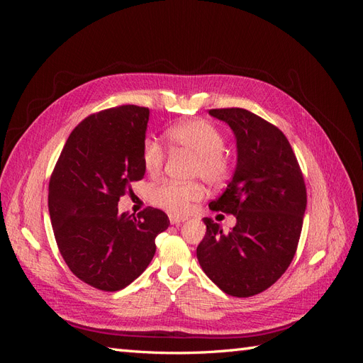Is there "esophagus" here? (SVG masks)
<instances>
[{"mask_svg": "<svg viewBox=\"0 0 363 363\" xmlns=\"http://www.w3.org/2000/svg\"><path fill=\"white\" fill-rule=\"evenodd\" d=\"M184 221H186V218H184V216L169 215V223H171L172 225H179V224H182V223H184Z\"/></svg>", "mask_w": 363, "mask_h": 363, "instance_id": "34e87169", "label": "esophagus"}]
</instances>
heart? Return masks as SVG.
Returning a JSON list of instances; mask_svg holds the SVG:
<instances>
[{"instance_id":"1","label":"heart","mask_w":363,"mask_h":363,"mask_svg":"<svg viewBox=\"0 0 363 363\" xmlns=\"http://www.w3.org/2000/svg\"><path fill=\"white\" fill-rule=\"evenodd\" d=\"M171 150L186 151L195 156L192 164L194 177H201L208 184H221L227 180L232 163L225 155V138L213 124L204 119H189L175 124L164 131ZM164 151L156 139H147L142 147V163L150 175L160 172ZM200 183L164 182L150 191V200L171 213L189 212L195 201L203 199Z\"/></svg>"}]
</instances>
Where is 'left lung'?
<instances>
[{
  "label": "left lung",
  "mask_w": 363,
  "mask_h": 363,
  "mask_svg": "<svg viewBox=\"0 0 363 363\" xmlns=\"http://www.w3.org/2000/svg\"><path fill=\"white\" fill-rule=\"evenodd\" d=\"M233 130L238 162L212 211L232 213L236 225L224 233L204 218L206 236L196 257L206 276L232 296L268 289L288 269L298 245L307 194L289 140L268 121L245 108H212Z\"/></svg>",
  "instance_id": "8db88e82"
}]
</instances>
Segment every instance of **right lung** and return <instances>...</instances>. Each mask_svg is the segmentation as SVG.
Instances as JSON below:
<instances>
[{"label":"right lung","mask_w":363,"mask_h":363,"mask_svg":"<svg viewBox=\"0 0 363 363\" xmlns=\"http://www.w3.org/2000/svg\"><path fill=\"white\" fill-rule=\"evenodd\" d=\"M150 111L119 106L84 118L69 135L48 188L52 232L74 276L115 292L138 279L156 252L168 215L147 207L118 213V201L145 175L142 147Z\"/></svg>","instance_id":"right-lung-1"}]
</instances>
